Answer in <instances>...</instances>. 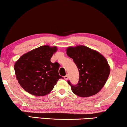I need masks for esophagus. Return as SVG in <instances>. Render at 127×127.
Returning a JSON list of instances; mask_svg holds the SVG:
<instances>
[{
  "instance_id": "1",
  "label": "esophagus",
  "mask_w": 127,
  "mask_h": 127,
  "mask_svg": "<svg viewBox=\"0 0 127 127\" xmlns=\"http://www.w3.org/2000/svg\"><path fill=\"white\" fill-rule=\"evenodd\" d=\"M68 78H69V77H68V75H66L64 77V79H65V80H67L68 79Z\"/></svg>"
}]
</instances>
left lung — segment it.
Returning <instances> with one entry per match:
<instances>
[{
  "label": "left lung",
  "instance_id": "8db88e82",
  "mask_svg": "<svg viewBox=\"0 0 127 127\" xmlns=\"http://www.w3.org/2000/svg\"><path fill=\"white\" fill-rule=\"evenodd\" d=\"M66 54L73 59L80 74L77 85L73 86L68 81L73 93L83 97L99 93L110 74L106 59L99 52L83 45L67 47Z\"/></svg>",
  "mask_w": 127,
  "mask_h": 127
}]
</instances>
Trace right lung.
Segmentation results:
<instances>
[{"mask_svg": "<svg viewBox=\"0 0 127 127\" xmlns=\"http://www.w3.org/2000/svg\"><path fill=\"white\" fill-rule=\"evenodd\" d=\"M56 46L44 45L22 55L14 65L16 79L27 92L34 96H43L53 90L59 79V64L52 63V56Z\"/></svg>", "mask_w": 127, "mask_h": 127, "instance_id": "right-lung-1", "label": "right lung"}]
</instances>
